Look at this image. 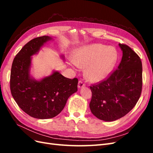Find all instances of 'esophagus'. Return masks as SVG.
Listing matches in <instances>:
<instances>
[{
    "label": "esophagus",
    "instance_id": "34e87169",
    "mask_svg": "<svg viewBox=\"0 0 153 153\" xmlns=\"http://www.w3.org/2000/svg\"><path fill=\"white\" fill-rule=\"evenodd\" d=\"M85 85V84H84V83H83V82H82V81H79V82H78V87L79 88V89H81V88L84 87Z\"/></svg>",
    "mask_w": 153,
    "mask_h": 153
}]
</instances>
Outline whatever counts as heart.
Segmentation results:
<instances>
[{"label":"heart","mask_w":153,"mask_h":153,"mask_svg":"<svg viewBox=\"0 0 153 153\" xmlns=\"http://www.w3.org/2000/svg\"><path fill=\"white\" fill-rule=\"evenodd\" d=\"M117 59V53L114 48L96 43L76 49L71 65L85 68V78L89 81L96 83L103 81L108 76Z\"/></svg>","instance_id":"heart-1"}]
</instances>
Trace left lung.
Listing matches in <instances>:
<instances>
[{"instance_id":"obj_1","label":"left lung","mask_w":153,"mask_h":153,"mask_svg":"<svg viewBox=\"0 0 153 153\" xmlns=\"http://www.w3.org/2000/svg\"><path fill=\"white\" fill-rule=\"evenodd\" d=\"M121 63L109 78L90 87L92 114L105 121H114L126 115L137 104L142 87V65L138 55L128 46L119 44Z\"/></svg>"}]
</instances>
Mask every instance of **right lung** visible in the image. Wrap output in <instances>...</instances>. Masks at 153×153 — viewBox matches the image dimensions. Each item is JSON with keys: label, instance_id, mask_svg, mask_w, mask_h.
<instances>
[{"label": "right lung", "instance_id": "1", "mask_svg": "<svg viewBox=\"0 0 153 153\" xmlns=\"http://www.w3.org/2000/svg\"><path fill=\"white\" fill-rule=\"evenodd\" d=\"M52 37L44 36L27 43L14 59L10 88L11 94L19 107L30 116L40 119L56 116L63 110L69 97L77 91L78 79L66 78L58 71L37 80L31 75L32 55ZM61 58L64 61V55Z\"/></svg>", "mask_w": 153, "mask_h": 153}]
</instances>
